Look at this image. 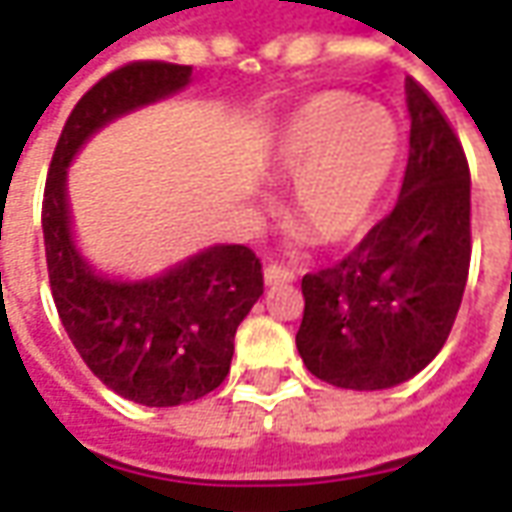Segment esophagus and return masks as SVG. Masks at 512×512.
<instances>
[{
	"label": "esophagus",
	"instance_id": "34e87169",
	"mask_svg": "<svg viewBox=\"0 0 512 512\" xmlns=\"http://www.w3.org/2000/svg\"><path fill=\"white\" fill-rule=\"evenodd\" d=\"M264 281L267 284H287V281H296V270L284 267V264H267L264 267Z\"/></svg>",
	"mask_w": 512,
	"mask_h": 512
}]
</instances>
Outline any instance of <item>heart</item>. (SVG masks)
Wrapping results in <instances>:
<instances>
[{
    "label": "heart",
    "mask_w": 512,
    "mask_h": 512,
    "mask_svg": "<svg viewBox=\"0 0 512 512\" xmlns=\"http://www.w3.org/2000/svg\"><path fill=\"white\" fill-rule=\"evenodd\" d=\"M400 129L386 106L352 92H321L287 118L276 171L296 183L290 225L312 245L358 236L392 180Z\"/></svg>",
    "instance_id": "heart-1"
}]
</instances>
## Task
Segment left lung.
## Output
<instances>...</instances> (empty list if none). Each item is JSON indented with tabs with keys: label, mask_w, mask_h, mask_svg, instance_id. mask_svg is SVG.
Returning <instances> with one entry per match:
<instances>
[{
	"label": "left lung",
	"mask_w": 512,
	"mask_h": 512,
	"mask_svg": "<svg viewBox=\"0 0 512 512\" xmlns=\"http://www.w3.org/2000/svg\"><path fill=\"white\" fill-rule=\"evenodd\" d=\"M400 200L332 267L301 279L304 366L338 389L375 392L437 358L471 267V168L451 120L414 78Z\"/></svg>",
	"instance_id": "1"
}]
</instances>
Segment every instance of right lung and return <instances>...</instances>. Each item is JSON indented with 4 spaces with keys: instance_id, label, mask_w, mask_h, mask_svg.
<instances>
[{
    "instance_id": "1",
    "label": "right lung",
    "mask_w": 512,
    "mask_h": 512,
    "mask_svg": "<svg viewBox=\"0 0 512 512\" xmlns=\"http://www.w3.org/2000/svg\"><path fill=\"white\" fill-rule=\"evenodd\" d=\"M191 67L129 61L75 104L47 171L41 228L58 318L89 372L140 406H183L228 377L233 335L264 290L262 262L245 245H216L166 276L120 284L75 253L64 177L78 146L106 120L188 84Z\"/></svg>"
}]
</instances>
